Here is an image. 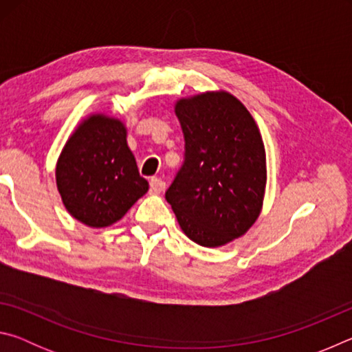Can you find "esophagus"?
<instances>
[{
  "label": "esophagus",
  "mask_w": 352,
  "mask_h": 352,
  "mask_svg": "<svg viewBox=\"0 0 352 352\" xmlns=\"http://www.w3.org/2000/svg\"><path fill=\"white\" fill-rule=\"evenodd\" d=\"M148 183H151V192L152 194H160L166 186V183L158 177H152L151 182H148Z\"/></svg>",
  "instance_id": "1"
}]
</instances>
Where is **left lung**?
Returning a JSON list of instances; mask_svg holds the SVG:
<instances>
[{
  "label": "left lung",
  "instance_id": "1",
  "mask_svg": "<svg viewBox=\"0 0 352 352\" xmlns=\"http://www.w3.org/2000/svg\"><path fill=\"white\" fill-rule=\"evenodd\" d=\"M184 160L166 200L190 241L225 245L258 219L265 190V151L250 111L230 93L178 100Z\"/></svg>",
  "mask_w": 352,
  "mask_h": 352
}]
</instances>
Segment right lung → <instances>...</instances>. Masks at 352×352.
Segmentation results:
<instances>
[{"label":"right lung","mask_w":352,"mask_h":352,"mask_svg":"<svg viewBox=\"0 0 352 352\" xmlns=\"http://www.w3.org/2000/svg\"><path fill=\"white\" fill-rule=\"evenodd\" d=\"M126 136L121 121L93 115L71 135L57 162L65 208L93 228L118 222L148 189Z\"/></svg>","instance_id":"add662e5"}]
</instances>
